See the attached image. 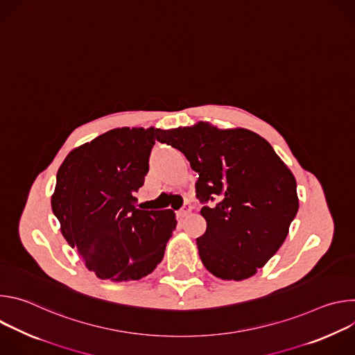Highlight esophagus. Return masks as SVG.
Wrapping results in <instances>:
<instances>
[{"label":"esophagus","instance_id":"esophagus-1","mask_svg":"<svg viewBox=\"0 0 355 355\" xmlns=\"http://www.w3.org/2000/svg\"><path fill=\"white\" fill-rule=\"evenodd\" d=\"M191 209H192L191 204H184V207L178 211V216H180V218H185V216H188V214L191 212Z\"/></svg>","mask_w":355,"mask_h":355}]
</instances>
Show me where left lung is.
Instances as JSON below:
<instances>
[{
	"label": "left lung",
	"instance_id": "8db88e82",
	"mask_svg": "<svg viewBox=\"0 0 355 355\" xmlns=\"http://www.w3.org/2000/svg\"><path fill=\"white\" fill-rule=\"evenodd\" d=\"M156 139L180 150L198 173L195 192L207 230L196 245L207 270L222 279L254 275L282 245L296 216L291 170L266 139L247 129L199 122L160 129Z\"/></svg>",
	"mask_w": 355,
	"mask_h": 355
}]
</instances>
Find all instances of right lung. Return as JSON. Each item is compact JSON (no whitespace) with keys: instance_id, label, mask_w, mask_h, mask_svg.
I'll use <instances>...</instances> for the list:
<instances>
[{"instance_id":"1","label":"right lung","mask_w":355,"mask_h":355,"mask_svg":"<svg viewBox=\"0 0 355 355\" xmlns=\"http://www.w3.org/2000/svg\"><path fill=\"white\" fill-rule=\"evenodd\" d=\"M159 132L112 129L71 150L58 171L53 214L67 243L101 279H140L164 257L175 214L136 207Z\"/></svg>"}]
</instances>
